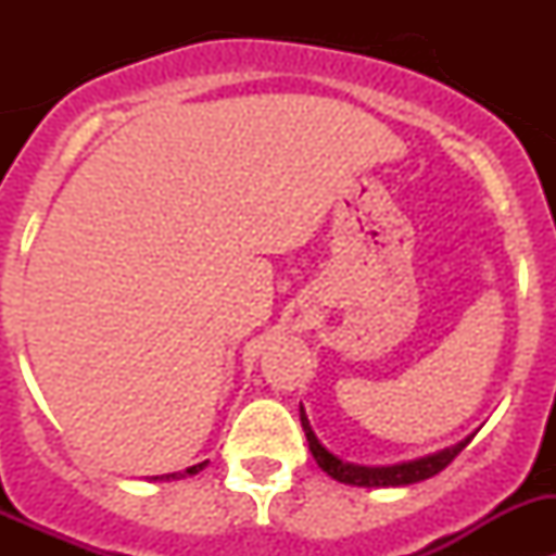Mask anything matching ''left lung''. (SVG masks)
<instances>
[{
    "instance_id": "8db88e82",
    "label": "left lung",
    "mask_w": 556,
    "mask_h": 556,
    "mask_svg": "<svg viewBox=\"0 0 556 556\" xmlns=\"http://www.w3.org/2000/svg\"><path fill=\"white\" fill-rule=\"evenodd\" d=\"M301 428H304L306 441H309V450L317 459L319 468L330 476V479L341 481V484H352V486H406V484H417V481L430 479V476L441 473L446 465L457 457L465 446L470 444V439L459 441L457 446L452 450H444L439 454H430V457L414 459V463H401V465H390V468H366V465H352L344 463V459L333 457L314 435L309 419H306L304 408H301Z\"/></svg>"
}]
</instances>
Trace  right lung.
Returning <instances> with one entry per match:
<instances>
[{"label":"right lung","mask_w":556,"mask_h":556,"mask_svg":"<svg viewBox=\"0 0 556 556\" xmlns=\"http://www.w3.org/2000/svg\"><path fill=\"white\" fill-rule=\"evenodd\" d=\"M206 463H199V465H193V468H188V470H182V473H166V476H153V479H164V481H169V479H182V476H193V473H199L201 468H204Z\"/></svg>","instance_id":"add662e5"}]
</instances>
